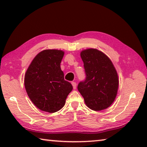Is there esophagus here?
Masks as SVG:
<instances>
[{
	"label": "esophagus",
	"mask_w": 147,
	"mask_h": 147,
	"mask_svg": "<svg viewBox=\"0 0 147 147\" xmlns=\"http://www.w3.org/2000/svg\"><path fill=\"white\" fill-rule=\"evenodd\" d=\"M72 85H73V89H75L76 88V83L74 82H71Z\"/></svg>",
	"instance_id": "esophagus-1"
}]
</instances>
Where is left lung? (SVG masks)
<instances>
[{
    "label": "left lung",
    "mask_w": 147,
    "mask_h": 147,
    "mask_svg": "<svg viewBox=\"0 0 147 147\" xmlns=\"http://www.w3.org/2000/svg\"><path fill=\"white\" fill-rule=\"evenodd\" d=\"M80 56L86 78L79 82L78 91L91 109L100 111L108 108L115 100L119 86L112 62L103 53L94 49L83 51Z\"/></svg>",
    "instance_id": "1"
}]
</instances>
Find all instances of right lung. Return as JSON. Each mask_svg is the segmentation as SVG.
Instances as JSON below:
<instances>
[{
    "label": "right lung",
    "mask_w": 147,
    "mask_h": 147,
    "mask_svg": "<svg viewBox=\"0 0 147 147\" xmlns=\"http://www.w3.org/2000/svg\"><path fill=\"white\" fill-rule=\"evenodd\" d=\"M64 53L45 50L35 57L24 76V86L29 98L42 111L54 113L63 108L73 89L64 80L60 63Z\"/></svg>",
    "instance_id": "1"
}]
</instances>
